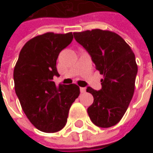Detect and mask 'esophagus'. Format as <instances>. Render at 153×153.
I'll return each mask as SVG.
<instances>
[{
    "mask_svg": "<svg viewBox=\"0 0 153 153\" xmlns=\"http://www.w3.org/2000/svg\"><path fill=\"white\" fill-rule=\"evenodd\" d=\"M80 91H81V93H85L86 88H80Z\"/></svg>",
    "mask_w": 153,
    "mask_h": 153,
    "instance_id": "1",
    "label": "esophagus"
}]
</instances>
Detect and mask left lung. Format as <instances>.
Listing matches in <instances>:
<instances>
[{
    "mask_svg": "<svg viewBox=\"0 0 153 153\" xmlns=\"http://www.w3.org/2000/svg\"><path fill=\"white\" fill-rule=\"evenodd\" d=\"M76 41L89 53L100 74L102 88L88 87L94 102L88 108L91 121L98 127L116 125L125 114L132 100L138 66L134 52L119 35L94 29L75 32Z\"/></svg>",
    "mask_w": 153,
    "mask_h": 153,
    "instance_id": "obj_1",
    "label": "left lung"
}]
</instances>
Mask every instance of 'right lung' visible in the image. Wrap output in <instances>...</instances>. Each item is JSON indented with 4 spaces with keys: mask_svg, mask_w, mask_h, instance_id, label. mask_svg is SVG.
I'll list each match as a JSON object with an SVG mask.
<instances>
[{
    "mask_svg": "<svg viewBox=\"0 0 153 153\" xmlns=\"http://www.w3.org/2000/svg\"><path fill=\"white\" fill-rule=\"evenodd\" d=\"M72 39V32L36 36L24 45L15 65V93L25 114L40 131L61 130L72 103L79 96L77 85L57 86L53 81L54 76H59L56 67L58 56Z\"/></svg>",
    "mask_w": 153,
    "mask_h": 153,
    "instance_id": "add662e5",
    "label": "right lung"
}]
</instances>
